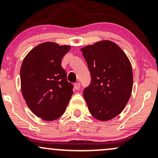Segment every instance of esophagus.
I'll return each mask as SVG.
<instances>
[{"mask_svg":"<svg viewBox=\"0 0 158 158\" xmlns=\"http://www.w3.org/2000/svg\"><path fill=\"white\" fill-rule=\"evenodd\" d=\"M74 88H75L76 90H79V88H80V83H76V84L74 85Z\"/></svg>","mask_w":158,"mask_h":158,"instance_id":"obj_1","label":"esophagus"}]
</instances>
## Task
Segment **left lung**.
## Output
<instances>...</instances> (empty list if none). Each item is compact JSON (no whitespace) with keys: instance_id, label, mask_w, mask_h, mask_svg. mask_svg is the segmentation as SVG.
<instances>
[{"instance_id":"1","label":"left lung","mask_w":158,"mask_h":158,"mask_svg":"<svg viewBox=\"0 0 158 158\" xmlns=\"http://www.w3.org/2000/svg\"><path fill=\"white\" fill-rule=\"evenodd\" d=\"M81 51L91 77L83 92L90 113L98 120H110L123 111L131 97V62L122 49L108 40L88 45Z\"/></svg>"}]
</instances>
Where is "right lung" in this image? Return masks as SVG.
<instances>
[{
    "mask_svg": "<svg viewBox=\"0 0 158 158\" xmlns=\"http://www.w3.org/2000/svg\"><path fill=\"white\" fill-rule=\"evenodd\" d=\"M70 49L68 45L42 43L29 52L21 64L23 99L32 113L44 120L59 118L73 94L61 67V59Z\"/></svg>",
    "mask_w": 158,
    "mask_h": 158,
    "instance_id": "obj_1",
    "label": "right lung"
}]
</instances>
